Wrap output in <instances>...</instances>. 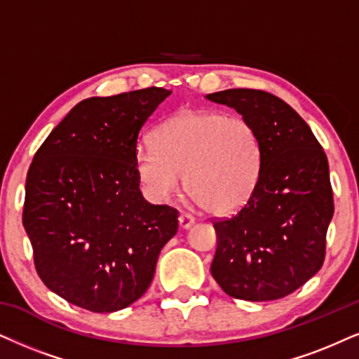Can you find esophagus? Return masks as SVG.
Segmentation results:
<instances>
[{
	"label": "esophagus",
	"mask_w": 359,
	"mask_h": 359,
	"mask_svg": "<svg viewBox=\"0 0 359 359\" xmlns=\"http://www.w3.org/2000/svg\"><path fill=\"white\" fill-rule=\"evenodd\" d=\"M194 224H195L194 215H190V213H187V212L180 213V217H179V225H180V229H189V226H192Z\"/></svg>",
	"instance_id": "34e87169"
}]
</instances>
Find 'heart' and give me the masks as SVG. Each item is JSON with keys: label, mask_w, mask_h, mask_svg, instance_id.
Here are the masks:
<instances>
[{"label": "heart", "mask_w": 359, "mask_h": 359, "mask_svg": "<svg viewBox=\"0 0 359 359\" xmlns=\"http://www.w3.org/2000/svg\"><path fill=\"white\" fill-rule=\"evenodd\" d=\"M263 144L247 117L184 109L154 130L152 146L135 154L146 192L165 201L182 185L212 215L238 212L260 179Z\"/></svg>", "instance_id": "obj_1"}]
</instances>
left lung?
Returning <instances> with one entry per match:
<instances>
[{
    "label": "left lung",
    "instance_id": "8db88e82",
    "mask_svg": "<svg viewBox=\"0 0 359 359\" xmlns=\"http://www.w3.org/2000/svg\"><path fill=\"white\" fill-rule=\"evenodd\" d=\"M257 127L262 170L252 198L229 219L212 220V276L230 297L271 302L293 293L321 269L334 212L328 158L287 102L257 89L207 94Z\"/></svg>",
    "mask_w": 359,
    "mask_h": 359
}]
</instances>
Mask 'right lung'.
Wrapping results in <instances>:
<instances>
[{
	"mask_svg": "<svg viewBox=\"0 0 359 359\" xmlns=\"http://www.w3.org/2000/svg\"><path fill=\"white\" fill-rule=\"evenodd\" d=\"M169 94L84 99L34 154L22 225L39 278L72 305L111 313L139 300L179 230V210L149 203L135 172L140 129Z\"/></svg>",
	"mask_w": 359,
	"mask_h": 359,
	"instance_id": "1",
	"label": "right lung"
}]
</instances>
